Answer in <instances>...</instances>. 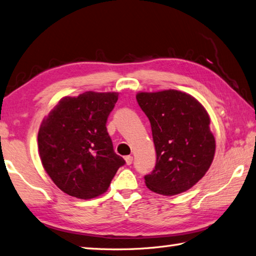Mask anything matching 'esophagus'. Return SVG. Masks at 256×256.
<instances>
[{
    "mask_svg": "<svg viewBox=\"0 0 256 256\" xmlns=\"http://www.w3.org/2000/svg\"><path fill=\"white\" fill-rule=\"evenodd\" d=\"M132 160H134V158L132 156H127L126 158H124V161H126L127 166H130V164L132 163Z\"/></svg>",
    "mask_w": 256,
    "mask_h": 256,
    "instance_id": "esophagus-1",
    "label": "esophagus"
}]
</instances>
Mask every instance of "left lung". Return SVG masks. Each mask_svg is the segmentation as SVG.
Returning a JSON list of instances; mask_svg holds the SVG:
<instances>
[{
  "label": "left lung",
  "instance_id": "obj_1",
  "mask_svg": "<svg viewBox=\"0 0 256 256\" xmlns=\"http://www.w3.org/2000/svg\"><path fill=\"white\" fill-rule=\"evenodd\" d=\"M136 98L150 120L156 152V168L144 176L146 187L166 196L186 192L206 174L214 156L207 110L176 90L140 92Z\"/></svg>",
  "mask_w": 256,
  "mask_h": 256
}]
</instances>
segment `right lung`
Instances as JSON below:
<instances>
[{
    "label": "right lung",
    "instance_id": "right-lung-1",
    "mask_svg": "<svg viewBox=\"0 0 256 256\" xmlns=\"http://www.w3.org/2000/svg\"><path fill=\"white\" fill-rule=\"evenodd\" d=\"M117 100L115 92L66 96L42 120L39 156L50 178L66 194L80 200L104 194L124 164L106 128Z\"/></svg>",
    "mask_w": 256,
    "mask_h": 256
}]
</instances>
